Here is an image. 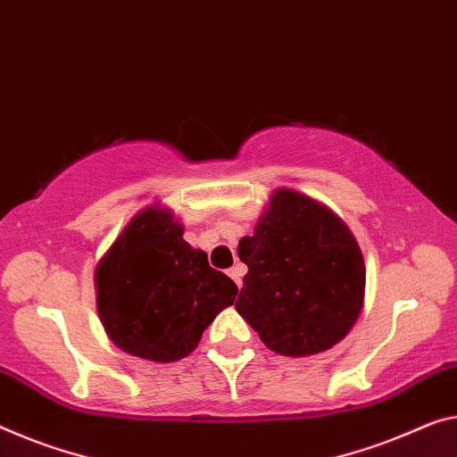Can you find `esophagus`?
<instances>
[{"label":"esophagus","mask_w":457,"mask_h":457,"mask_svg":"<svg viewBox=\"0 0 457 457\" xmlns=\"http://www.w3.org/2000/svg\"><path fill=\"white\" fill-rule=\"evenodd\" d=\"M228 276L233 278V282L241 287V284H243V276H245V268L241 263H237V265H233V268L228 270Z\"/></svg>","instance_id":"obj_1"}]
</instances>
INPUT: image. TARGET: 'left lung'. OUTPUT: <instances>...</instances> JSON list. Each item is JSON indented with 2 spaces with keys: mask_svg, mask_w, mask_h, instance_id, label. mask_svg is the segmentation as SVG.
I'll list each match as a JSON object with an SVG mask.
<instances>
[{
  "mask_svg": "<svg viewBox=\"0 0 457 457\" xmlns=\"http://www.w3.org/2000/svg\"><path fill=\"white\" fill-rule=\"evenodd\" d=\"M238 257L249 271L235 308L279 355L331 349L360 317L361 251L345 224L306 195L276 189Z\"/></svg>",
  "mask_w": 457,
  "mask_h": 457,
  "instance_id": "8db88e82",
  "label": "left lung"
}]
</instances>
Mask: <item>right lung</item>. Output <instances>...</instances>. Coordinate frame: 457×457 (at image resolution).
I'll return each mask as SVG.
<instances>
[{"instance_id":"right-lung-1","label":"right lung","mask_w":457,"mask_h":457,"mask_svg":"<svg viewBox=\"0 0 457 457\" xmlns=\"http://www.w3.org/2000/svg\"><path fill=\"white\" fill-rule=\"evenodd\" d=\"M170 210L130 220L96 270L97 312L114 345L151 361L192 353L204 328L237 296V284L181 238Z\"/></svg>"}]
</instances>
